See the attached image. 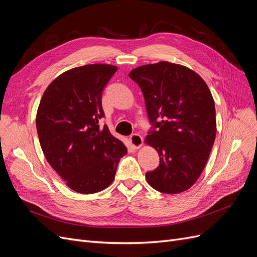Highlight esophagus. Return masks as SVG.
<instances>
[{
  "label": "esophagus",
  "instance_id": "1",
  "mask_svg": "<svg viewBox=\"0 0 257 257\" xmlns=\"http://www.w3.org/2000/svg\"><path fill=\"white\" fill-rule=\"evenodd\" d=\"M130 143L134 149H138V148H141L143 146L144 139L139 134H132L130 136Z\"/></svg>",
  "mask_w": 257,
  "mask_h": 257
}]
</instances>
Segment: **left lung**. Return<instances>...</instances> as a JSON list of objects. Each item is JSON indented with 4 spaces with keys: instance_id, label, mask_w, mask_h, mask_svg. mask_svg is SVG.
<instances>
[{
    "instance_id": "obj_1",
    "label": "left lung",
    "mask_w": 257,
    "mask_h": 257,
    "mask_svg": "<svg viewBox=\"0 0 257 257\" xmlns=\"http://www.w3.org/2000/svg\"><path fill=\"white\" fill-rule=\"evenodd\" d=\"M128 76L143 91L152 125L146 143L160 155L159 167L146 174L148 183L165 194L186 191L203 173L215 139L211 92L195 72L165 61Z\"/></svg>"
}]
</instances>
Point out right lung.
Returning a JSON list of instances; mask_svg holds the SVG:
<instances>
[{
	"mask_svg": "<svg viewBox=\"0 0 257 257\" xmlns=\"http://www.w3.org/2000/svg\"><path fill=\"white\" fill-rule=\"evenodd\" d=\"M115 72L108 64L69 69L49 84L38 106L36 128L45 158L78 193L106 189L127 153L106 124L99 125L103 91Z\"/></svg>",
	"mask_w": 257,
	"mask_h": 257,
	"instance_id": "add662e5",
	"label": "right lung"
}]
</instances>
